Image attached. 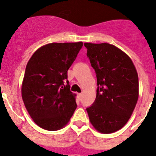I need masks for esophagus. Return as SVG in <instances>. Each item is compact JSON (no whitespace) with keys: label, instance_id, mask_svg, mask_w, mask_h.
Here are the masks:
<instances>
[{"label":"esophagus","instance_id":"1","mask_svg":"<svg viewBox=\"0 0 156 156\" xmlns=\"http://www.w3.org/2000/svg\"><path fill=\"white\" fill-rule=\"evenodd\" d=\"M81 96H82V94H77V97H78V99H79V100H80V98H81Z\"/></svg>","mask_w":156,"mask_h":156}]
</instances>
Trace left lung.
I'll list each match as a JSON object with an SVG mask.
<instances>
[{
  "mask_svg": "<svg viewBox=\"0 0 156 156\" xmlns=\"http://www.w3.org/2000/svg\"><path fill=\"white\" fill-rule=\"evenodd\" d=\"M87 55L97 76V95L87 112L90 123L101 133L125 126L139 95L138 75L126 53L108 43H84Z\"/></svg>",
  "mask_w": 156,
  "mask_h": 156,
  "instance_id": "obj_1",
  "label": "left lung"
}]
</instances>
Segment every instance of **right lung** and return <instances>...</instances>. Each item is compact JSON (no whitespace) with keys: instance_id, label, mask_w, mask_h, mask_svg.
I'll return each instance as SVG.
<instances>
[{"instance_id":"1","label":"right lung","mask_w":156,"mask_h":156,"mask_svg":"<svg viewBox=\"0 0 156 156\" xmlns=\"http://www.w3.org/2000/svg\"><path fill=\"white\" fill-rule=\"evenodd\" d=\"M82 46L83 42L48 44L38 48L27 63L22 98L30 117L43 129L63 128L76 108L67 73Z\"/></svg>"}]
</instances>
